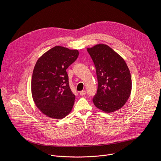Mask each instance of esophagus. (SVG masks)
<instances>
[{"label": "esophagus", "instance_id": "34e87169", "mask_svg": "<svg viewBox=\"0 0 161 161\" xmlns=\"http://www.w3.org/2000/svg\"><path fill=\"white\" fill-rule=\"evenodd\" d=\"M80 95L82 96H85V95L86 94V91H85V90H82V91L80 92Z\"/></svg>", "mask_w": 161, "mask_h": 161}]
</instances>
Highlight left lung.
<instances>
[{"instance_id": "1", "label": "left lung", "mask_w": 161, "mask_h": 161, "mask_svg": "<svg viewBox=\"0 0 161 161\" xmlns=\"http://www.w3.org/2000/svg\"><path fill=\"white\" fill-rule=\"evenodd\" d=\"M86 50L95 65L98 82L97 94L92 99L94 105L106 113L120 109L132 88L131 76L125 60L106 44Z\"/></svg>"}]
</instances>
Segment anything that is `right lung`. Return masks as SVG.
I'll list each match as a JSON object with an SVG mask.
<instances>
[{
	"mask_svg": "<svg viewBox=\"0 0 161 161\" xmlns=\"http://www.w3.org/2000/svg\"><path fill=\"white\" fill-rule=\"evenodd\" d=\"M78 55L77 50L57 46L44 53L35 65L31 81L32 98L48 117L62 119L72 110L75 95L70 88L66 69Z\"/></svg>",
	"mask_w": 161,
	"mask_h": 161,
	"instance_id": "add662e5",
	"label": "right lung"
}]
</instances>
